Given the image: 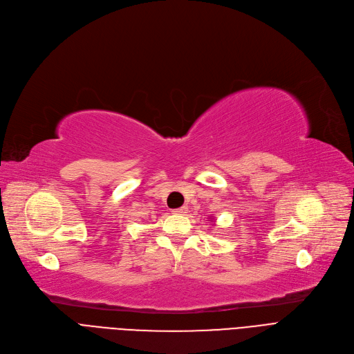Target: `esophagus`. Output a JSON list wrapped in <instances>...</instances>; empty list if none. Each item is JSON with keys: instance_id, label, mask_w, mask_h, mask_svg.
I'll return each instance as SVG.
<instances>
[{"instance_id": "obj_1", "label": "esophagus", "mask_w": 354, "mask_h": 354, "mask_svg": "<svg viewBox=\"0 0 354 354\" xmlns=\"http://www.w3.org/2000/svg\"><path fill=\"white\" fill-rule=\"evenodd\" d=\"M185 212H187L185 207H180V209H176V210H173V213H174V214H184Z\"/></svg>"}]
</instances>
